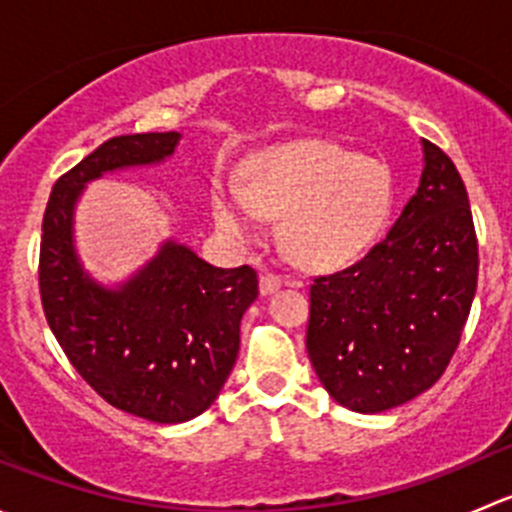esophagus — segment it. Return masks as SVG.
Segmentation results:
<instances>
[{
    "label": "esophagus",
    "instance_id": "34e87169",
    "mask_svg": "<svg viewBox=\"0 0 512 512\" xmlns=\"http://www.w3.org/2000/svg\"><path fill=\"white\" fill-rule=\"evenodd\" d=\"M282 287V280L277 275H272V272H265V275L260 277V292L262 294H272L275 289Z\"/></svg>",
    "mask_w": 512,
    "mask_h": 512
}]
</instances>
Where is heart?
Returning <instances> with one entry per match:
<instances>
[{
    "label": "heart",
    "instance_id": "1",
    "mask_svg": "<svg viewBox=\"0 0 512 512\" xmlns=\"http://www.w3.org/2000/svg\"><path fill=\"white\" fill-rule=\"evenodd\" d=\"M391 210V175L376 158L332 141L267 148L247 163L245 185L213 190L215 223L237 242H260L267 218L282 220V245L307 270L359 260Z\"/></svg>",
    "mask_w": 512,
    "mask_h": 512
}]
</instances>
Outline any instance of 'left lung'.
<instances>
[{
  "label": "left lung",
  "instance_id": "left-lung-1",
  "mask_svg": "<svg viewBox=\"0 0 512 512\" xmlns=\"http://www.w3.org/2000/svg\"><path fill=\"white\" fill-rule=\"evenodd\" d=\"M414 198L356 265L309 289L307 352L337 404L381 414L416 399L446 371L478 280V242L453 160L421 141Z\"/></svg>",
  "mask_w": 512,
  "mask_h": 512
}]
</instances>
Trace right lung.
Returning a JSON list of instances; mask_svg holds the SVG:
<instances>
[{
    "instance_id": "add662e5",
    "label": "right lung",
    "mask_w": 512,
    "mask_h": 512,
    "mask_svg": "<svg viewBox=\"0 0 512 512\" xmlns=\"http://www.w3.org/2000/svg\"><path fill=\"white\" fill-rule=\"evenodd\" d=\"M178 143V131L108 138L56 180L41 225V304L56 342L98 396L153 423L190 421L218 399L257 272L215 267L168 237L133 275L103 285L76 250L74 215L86 185L160 165Z\"/></svg>"
}]
</instances>
